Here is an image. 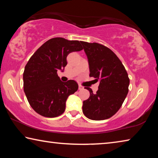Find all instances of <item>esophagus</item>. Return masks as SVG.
Masks as SVG:
<instances>
[{
    "instance_id": "1",
    "label": "esophagus",
    "mask_w": 158,
    "mask_h": 158,
    "mask_svg": "<svg viewBox=\"0 0 158 158\" xmlns=\"http://www.w3.org/2000/svg\"><path fill=\"white\" fill-rule=\"evenodd\" d=\"M84 89V86H82L81 85H79V90H82Z\"/></svg>"
}]
</instances>
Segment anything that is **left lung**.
<instances>
[{
  "label": "left lung",
  "mask_w": 158,
  "mask_h": 158,
  "mask_svg": "<svg viewBox=\"0 0 158 158\" xmlns=\"http://www.w3.org/2000/svg\"><path fill=\"white\" fill-rule=\"evenodd\" d=\"M89 61L90 77L100 81L95 94L89 87L90 97L83 102V113L88 118H109L121 108L128 93L130 79L117 56L102 44L81 42Z\"/></svg>",
  "instance_id": "1"
}]
</instances>
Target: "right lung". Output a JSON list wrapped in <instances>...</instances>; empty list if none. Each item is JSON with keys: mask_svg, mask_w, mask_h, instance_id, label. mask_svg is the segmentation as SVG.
<instances>
[{"mask_svg": "<svg viewBox=\"0 0 158 158\" xmlns=\"http://www.w3.org/2000/svg\"><path fill=\"white\" fill-rule=\"evenodd\" d=\"M82 49L81 41L54 37L42 44L29 59L23 74V90L37 114L54 118L65 111L67 99L79 86L74 80L60 81L57 71H63L69 53Z\"/></svg>", "mask_w": 158, "mask_h": 158, "instance_id": "right-lung-1", "label": "right lung"}]
</instances>
